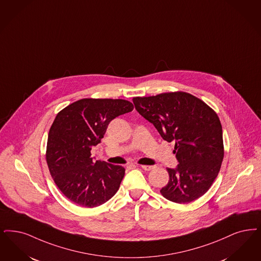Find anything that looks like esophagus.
Masks as SVG:
<instances>
[{
	"mask_svg": "<svg viewBox=\"0 0 261 261\" xmlns=\"http://www.w3.org/2000/svg\"><path fill=\"white\" fill-rule=\"evenodd\" d=\"M141 168H142V169H144L145 171H150L151 169H153L154 167H153V166H148V165H142Z\"/></svg>",
	"mask_w": 261,
	"mask_h": 261,
	"instance_id": "1",
	"label": "esophagus"
}]
</instances>
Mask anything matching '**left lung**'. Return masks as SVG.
<instances>
[{
  "instance_id": "8db88e82",
  "label": "left lung",
  "mask_w": 261,
  "mask_h": 261,
  "mask_svg": "<svg viewBox=\"0 0 261 261\" xmlns=\"http://www.w3.org/2000/svg\"><path fill=\"white\" fill-rule=\"evenodd\" d=\"M133 103L163 140L175 142L178 164L167 168L169 181L161 194L178 204L204 195L218 177L224 155L222 127L215 111L186 92L136 97Z\"/></svg>"
}]
</instances>
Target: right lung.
I'll return each instance as SVG.
<instances>
[{"label":"right lung","mask_w":261,"mask_h":261,"mask_svg":"<svg viewBox=\"0 0 261 261\" xmlns=\"http://www.w3.org/2000/svg\"><path fill=\"white\" fill-rule=\"evenodd\" d=\"M133 109L122 99H82L56 115L48 133L46 162L56 186L74 204L95 208L118 190L125 169L94 161L91 148L101 143L113 119Z\"/></svg>","instance_id":"1"}]
</instances>
